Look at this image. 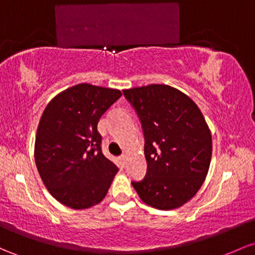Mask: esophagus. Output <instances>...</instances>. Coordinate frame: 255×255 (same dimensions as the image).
I'll list each match as a JSON object with an SVG mask.
<instances>
[{"instance_id": "esophagus-1", "label": "esophagus", "mask_w": 255, "mask_h": 255, "mask_svg": "<svg viewBox=\"0 0 255 255\" xmlns=\"http://www.w3.org/2000/svg\"><path fill=\"white\" fill-rule=\"evenodd\" d=\"M120 159H121V162H122L123 164H126V156H125V155L120 156Z\"/></svg>"}]
</instances>
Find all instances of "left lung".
<instances>
[{"label": "left lung", "instance_id": "8db88e82", "mask_svg": "<svg viewBox=\"0 0 255 255\" xmlns=\"http://www.w3.org/2000/svg\"><path fill=\"white\" fill-rule=\"evenodd\" d=\"M141 122L147 172L132 181L139 197L168 211L197 194L208 173L212 135L205 117L186 94L167 85L123 91Z\"/></svg>", "mask_w": 255, "mask_h": 255}]
</instances>
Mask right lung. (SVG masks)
Returning a JSON list of instances; mask_svg holds the SVG:
<instances>
[{
	"mask_svg": "<svg viewBox=\"0 0 255 255\" xmlns=\"http://www.w3.org/2000/svg\"><path fill=\"white\" fill-rule=\"evenodd\" d=\"M122 96L119 89L80 83L53 98L35 140V162L50 195L85 209L102 202L119 168L103 155L98 122Z\"/></svg>",
	"mask_w": 255,
	"mask_h": 255,
	"instance_id": "1",
	"label": "right lung"
}]
</instances>
